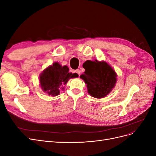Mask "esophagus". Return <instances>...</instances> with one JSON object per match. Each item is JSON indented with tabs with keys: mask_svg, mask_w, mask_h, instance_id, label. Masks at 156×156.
I'll return each instance as SVG.
<instances>
[{
	"mask_svg": "<svg viewBox=\"0 0 156 156\" xmlns=\"http://www.w3.org/2000/svg\"><path fill=\"white\" fill-rule=\"evenodd\" d=\"M75 72L76 73H77L79 75H80V73H81V71H80L79 69H76L75 71Z\"/></svg>",
	"mask_w": 156,
	"mask_h": 156,
	"instance_id": "34e87169",
	"label": "esophagus"
}]
</instances>
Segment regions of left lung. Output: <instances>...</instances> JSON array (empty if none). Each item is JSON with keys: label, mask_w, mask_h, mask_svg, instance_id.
Returning <instances> with one entry per match:
<instances>
[{"label": "left lung", "mask_w": 156, "mask_h": 156, "mask_svg": "<svg viewBox=\"0 0 156 156\" xmlns=\"http://www.w3.org/2000/svg\"><path fill=\"white\" fill-rule=\"evenodd\" d=\"M83 65L85 72L80 77L87 84L88 93L99 99L107 96L116 83L115 69L104 60H87Z\"/></svg>", "instance_id": "left-lung-1"}]
</instances>
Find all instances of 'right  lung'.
Wrapping results in <instances>:
<instances>
[{"mask_svg": "<svg viewBox=\"0 0 156 156\" xmlns=\"http://www.w3.org/2000/svg\"><path fill=\"white\" fill-rule=\"evenodd\" d=\"M76 73L69 72L67 66L60 64L56 62L46 68L39 77L41 89L49 96H56L60 94V90L64 89V86L67 84L69 79L78 77Z\"/></svg>", "mask_w": 156, "mask_h": 156, "instance_id": "add662e5", "label": "right lung"}]
</instances>
